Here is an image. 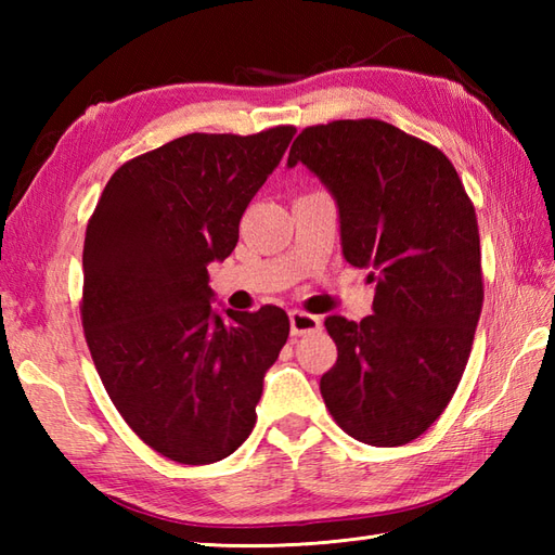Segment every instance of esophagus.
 Returning <instances> with one entry per match:
<instances>
[{"mask_svg": "<svg viewBox=\"0 0 555 555\" xmlns=\"http://www.w3.org/2000/svg\"><path fill=\"white\" fill-rule=\"evenodd\" d=\"M288 320H291V334H293V336L314 334V332H320V326H322L320 317L308 314V312H300V310H293V312L288 314Z\"/></svg>", "mask_w": 555, "mask_h": 555, "instance_id": "1", "label": "esophagus"}]
</instances>
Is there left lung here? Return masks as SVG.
<instances>
[{
  "label": "left lung",
  "instance_id": "8db88e82",
  "mask_svg": "<svg viewBox=\"0 0 555 555\" xmlns=\"http://www.w3.org/2000/svg\"><path fill=\"white\" fill-rule=\"evenodd\" d=\"M338 207L340 247L372 269L374 314L328 317L338 358L320 391L338 427L370 446H403L446 410L479 322L475 207L441 150L376 121L310 126L288 152Z\"/></svg>",
  "mask_w": 555,
  "mask_h": 555
}]
</instances>
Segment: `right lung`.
Returning a JSON list of instances; mask_svg holds the SVG:
<instances>
[{"label":"right lung","instance_id":"add662e5","mask_svg":"<svg viewBox=\"0 0 555 555\" xmlns=\"http://www.w3.org/2000/svg\"><path fill=\"white\" fill-rule=\"evenodd\" d=\"M293 135L176 138L116 169L88 223L80 317L92 362L128 427L176 463H217L250 436L288 338L274 305L217 312L207 264L233 253Z\"/></svg>","mask_w":555,"mask_h":555}]
</instances>
